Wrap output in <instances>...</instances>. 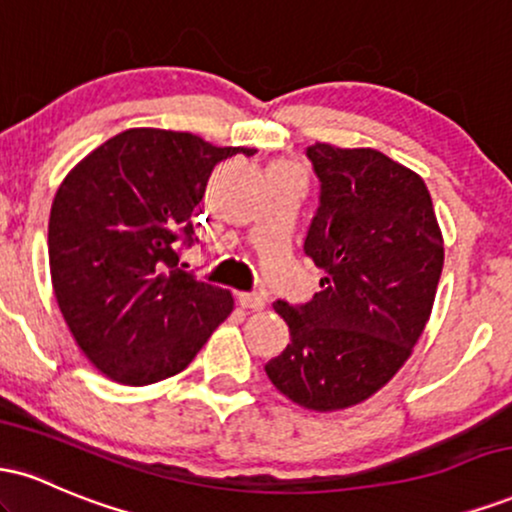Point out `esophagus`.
Here are the masks:
<instances>
[{"label": "esophagus", "mask_w": 512, "mask_h": 512, "mask_svg": "<svg viewBox=\"0 0 512 512\" xmlns=\"http://www.w3.org/2000/svg\"><path fill=\"white\" fill-rule=\"evenodd\" d=\"M238 303L245 310H262L264 308V296L262 293H238Z\"/></svg>", "instance_id": "34e87169"}]
</instances>
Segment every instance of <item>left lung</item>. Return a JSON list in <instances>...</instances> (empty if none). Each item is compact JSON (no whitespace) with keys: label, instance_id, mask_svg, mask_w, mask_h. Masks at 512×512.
<instances>
[{"label":"left lung","instance_id":"1","mask_svg":"<svg viewBox=\"0 0 512 512\" xmlns=\"http://www.w3.org/2000/svg\"><path fill=\"white\" fill-rule=\"evenodd\" d=\"M320 204L303 252L322 269L313 301H276L291 344L264 366L305 409L334 411L378 392L419 342L443 236L426 182L375 149H305Z\"/></svg>","mask_w":512,"mask_h":512}]
</instances>
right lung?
<instances>
[{
    "label": "right lung",
    "instance_id": "1",
    "mask_svg": "<svg viewBox=\"0 0 512 512\" xmlns=\"http://www.w3.org/2000/svg\"><path fill=\"white\" fill-rule=\"evenodd\" d=\"M255 149L190 132L127 129L91 151L50 211L52 289L76 344L101 373L151 385L190 366L231 315V291L180 267L199 243L192 211L211 170Z\"/></svg>",
    "mask_w": 512,
    "mask_h": 512
}]
</instances>
